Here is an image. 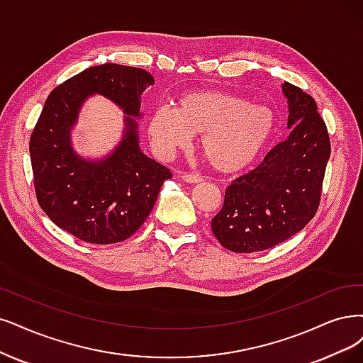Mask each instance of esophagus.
<instances>
[{
    "label": "esophagus",
    "mask_w": 363,
    "mask_h": 363,
    "mask_svg": "<svg viewBox=\"0 0 363 363\" xmlns=\"http://www.w3.org/2000/svg\"><path fill=\"white\" fill-rule=\"evenodd\" d=\"M181 178L184 182H189V184H199L202 182V177H199V174H194V173H182Z\"/></svg>",
    "instance_id": "esophagus-1"
}]
</instances>
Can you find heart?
Returning a JSON list of instances; mask_svg holds the SVG:
<instances>
[{"label": "heart", "instance_id": "heart-1", "mask_svg": "<svg viewBox=\"0 0 363 363\" xmlns=\"http://www.w3.org/2000/svg\"><path fill=\"white\" fill-rule=\"evenodd\" d=\"M277 116L269 106L221 89H196L174 104L157 106L146 131L155 152L170 157L200 137V151L211 166L224 173L239 172L256 161L271 143Z\"/></svg>", "mask_w": 363, "mask_h": 363}]
</instances>
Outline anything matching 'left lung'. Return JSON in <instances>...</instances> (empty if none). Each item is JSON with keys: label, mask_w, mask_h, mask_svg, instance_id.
<instances>
[{"label": "left lung", "mask_w": 363, "mask_h": 363, "mask_svg": "<svg viewBox=\"0 0 363 363\" xmlns=\"http://www.w3.org/2000/svg\"><path fill=\"white\" fill-rule=\"evenodd\" d=\"M281 88L289 104L290 134L256 169L233 181L211 223L218 242L233 252L284 242L311 221L320 203L330 157L326 125L311 96L289 82Z\"/></svg>", "instance_id": "obj_1"}]
</instances>
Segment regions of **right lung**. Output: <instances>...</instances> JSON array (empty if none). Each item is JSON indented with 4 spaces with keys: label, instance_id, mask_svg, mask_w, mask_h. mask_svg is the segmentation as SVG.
<instances>
[{
    "label": "right lung",
    "instance_id": "obj_1",
    "mask_svg": "<svg viewBox=\"0 0 363 363\" xmlns=\"http://www.w3.org/2000/svg\"><path fill=\"white\" fill-rule=\"evenodd\" d=\"M154 77L142 69L104 62L89 67L48 97L30 140L38 203L62 230L89 244L128 239L150 216L172 173L143 154L140 97ZM92 95L111 99L126 115L120 142L92 159L79 155L71 133Z\"/></svg>",
    "mask_w": 363,
    "mask_h": 363
}]
</instances>
